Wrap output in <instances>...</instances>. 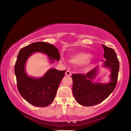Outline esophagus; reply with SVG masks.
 Instances as JSON below:
<instances>
[{"mask_svg":"<svg viewBox=\"0 0 131 131\" xmlns=\"http://www.w3.org/2000/svg\"><path fill=\"white\" fill-rule=\"evenodd\" d=\"M65 74H66V75H67V76H71V74H72L71 72L69 70H66Z\"/></svg>","mask_w":131,"mask_h":131,"instance_id":"1","label":"esophagus"}]
</instances>
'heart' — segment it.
I'll return each instance as SVG.
<instances>
[{
	"label": "heart",
	"mask_w": 131,
	"mask_h": 131,
	"mask_svg": "<svg viewBox=\"0 0 131 131\" xmlns=\"http://www.w3.org/2000/svg\"><path fill=\"white\" fill-rule=\"evenodd\" d=\"M91 58V55L88 53L79 52L72 55L69 59V61L73 65H83L89 62Z\"/></svg>",
	"instance_id": "obj_1"
}]
</instances>
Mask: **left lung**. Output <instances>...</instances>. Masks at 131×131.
<instances>
[{
	"label": "left lung",
	"mask_w": 131,
	"mask_h": 131,
	"mask_svg": "<svg viewBox=\"0 0 131 131\" xmlns=\"http://www.w3.org/2000/svg\"><path fill=\"white\" fill-rule=\"evenodd\" d=\"M104 49V66L111 70V81L107 84L93 83L96 76L97 67L85 75L73 74L72 92L76 101L84 106H92L103 102L116 88L119 68V61L115 51L102 44Z\"/></svg>",
	"instance_id": "left-lung-1"
}]
</instances>
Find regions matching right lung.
<instances>
[{"label":"right lung","mask_w":131,"mask_h":131,"mask_svg":"<svg viewBox=\"0 0 131 131\" xmlns=\"http://www.w3.org/2000/svg\"><path fill=\"white\" fill-rule=\"evenodd\" d=\"M35 52L47 54L52 62L60 59L58 50L52 44L45 42L33 43L22 48L14 67L17 88L19 94L28 103L37 107H46L54 101L66 70L51 69L41 78L29 77L25 73V64L28 58Z\"/></svg>","instance_id":"right-lung-1"}]
</instances>
